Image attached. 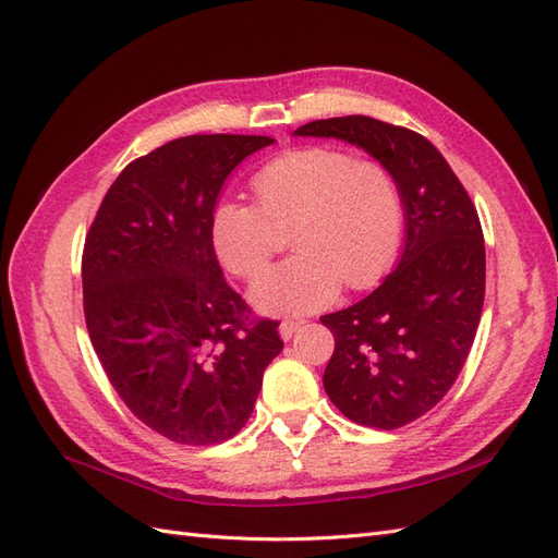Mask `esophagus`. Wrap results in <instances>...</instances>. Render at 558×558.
<instances>
[{
	"mask_svg": "<svg viewBox=\"0 0 558 558\" xmlns=\"http://www.w3.org/2000/svg\"><path fill=\"white\" fill-rule=\"evenodd\" d=\"M300 326H302V320H291V318L281 320V324H279V335H281V340H283V342H289L291 337L300 330Z\"/></svg>",
	"mask_w": 558,
	"mask_h": 558,
	"instance_id": "1",
	"label": "esophagus"
}]
</instances>
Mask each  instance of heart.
<instances>
[{"label":"heart","instance_id":"b5f03b06","mask_svg":"<svg viewBox=\"0 0 558 558\" xmlns=\"http://www.w3.org/2000/svg\"><path fill=\"white\" fill-rule=\"evenodd\" d=\"M258 207L221 202L211 214L218 260L256 277L293 232L300 256L267 269L251 286L265 314H310L349 289L373 286L391 267L402 238V199L393 174L337 148L291 150L253 177Z\"/></svg>","mask_w":558,"mask_h":558}]
</instances>
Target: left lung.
<instances>
[{"instance_id":"obj_1","label":"left lung","mask_w":558,"mask_h":558,"mask_svg":"<svg viewBox=\"0 0 558 558\" xmlns=\"http://www.w3.org/2000/svg\"><path fill=\"white\" fill-rule=\"evenodd\" d=\"M293 134L363 148L398 183L404 242L396 269L320 324L335 337L324 373L335 408L361 426L400 428L445 398L475 340L486 275L475 205L440 150L412 130L344 116Z\"/></svg>"}]
</instances>
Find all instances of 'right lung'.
Here are the masks:
<instances>
[{
    "instance_id": "1",
    "label": "right lung",
    "mask_w": 558,
    "mask_h": 558,
    "mask_svg": "<svg viewBox=\"0 0 558 558\" xmlns=\"http://www.w3.org/2000/svg\"><path fill=\"white\" fill-rule=\"evenodd\" d=\"M275 144L193 134L130 162L83 248V310L97 359L132 414L179 445L240 433L283 342L223 279L211 214L244 158Z\"/></svg>"
}]
</instances>
